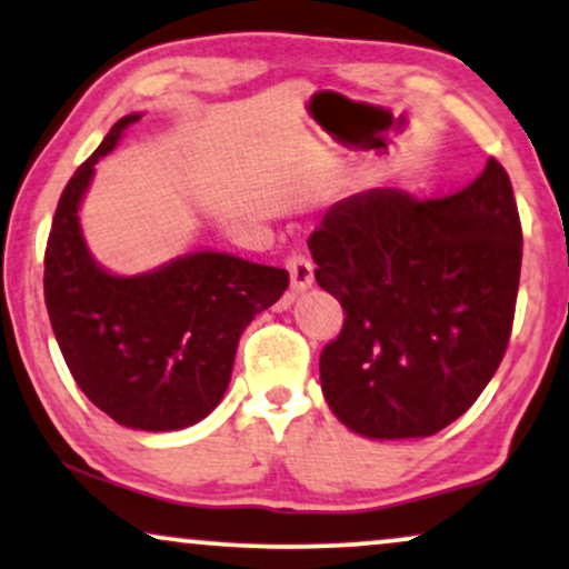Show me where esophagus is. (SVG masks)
Masks as SVG:
<instances>
[{"mask_svg": "<svg viewBox=\"0 0 569 569\" xmlns=\"http://www.w3.org/2000/svg\"><path fill=\"white\" fill-rule=\"evenodd\" d=\"M284 266H287V271H290L292 292H303L306 287L313 284V263L306 252H290Z\"/></svg>", "mask_w": 569, "mask_h": 569, "instance_id": "1", "label": "esophagus"}]
</instances>
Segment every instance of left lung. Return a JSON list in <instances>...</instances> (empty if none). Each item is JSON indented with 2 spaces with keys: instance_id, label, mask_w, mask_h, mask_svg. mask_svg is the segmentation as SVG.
Masks as SVG:
<instances>
[{
  "instance_id": "1",
  "label": "left lung",
  "mask_w": 569,
  "mask_h": 569,
  "mask_svg": "<svg viewBox=\"0 0 569 569\" xmlns=\"http://www.w3.org/2000/svg\"><path fill=\"white\" fill-rule=\"evenodd\" d=\"M313 277L340 300L319 359L335 417L367 438H427L478 401L507 353L522 223L496 158L472 184L419 200L369 189L308 237Z\"/></svg>"
}]
</instances>
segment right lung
Returning a JSON list of instances; mask_svg holds the SVG:
<instances>
[{
  "label": "right lung",
  "mask_w": 569,
  "mask_h": 569,
  "mask_svg": "<svg viewBox=\"0 0 569 569\" xmlns=\"http://www.w3.org/2000/svg\"><path fill=\"white\" fill-rule=\"evenodd\" d=\"M137 121L123 116L62 189L44 252V303L83 396L118 425L166 432L219 406L242 329L282 298L290 273L213 250L139 277L91 261L79 202L97 160Z\"/></svg>",
  "instance_id": "add662e5"
}]
</instances>
